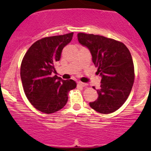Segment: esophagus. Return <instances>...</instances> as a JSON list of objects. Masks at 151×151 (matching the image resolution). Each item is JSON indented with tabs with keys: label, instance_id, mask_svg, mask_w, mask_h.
Listing matches in <instances>:
<instances>
[{
	"label": "esophagus",
	"instance_id": "esophagus-1",
	"mask_svg": "<svg viewBox=\"0 0 151 151\" xmlns=\"http://www.w3.org/2000/svg\"><path fill=\"white\" fill-rule=\"evenodd\" d=\"M78 86H80V87H85V86H87V84L83 83V82H78Z\"/></svg>",
	"mask_w": 151,
	"mask_h": 151
}]
</instances>
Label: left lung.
<instances>
[{
  "instance_id": "left-lung-1",
  "label": "left lung",
  "mask_w": 151,
  "mask_h": 151,
  "mask_svg": "<svg viewBox=\"0 0 151 151\" xmlns=\"http://www.w3.org/2000/svg\"><path fill=\"white\" fill-rule=\"evenodd\" d=\"M78 39L90 50L92 61L97 67L96 73L102 78L97 101L89 105L100 113H113L127 100L134 84V68L130 51L121 41L102 35L78 33Z\"/></svg>"
}]
</instances>
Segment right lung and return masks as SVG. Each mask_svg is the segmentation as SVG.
Instances as JSON below:
<instances>
[{
  "label": "right lung",
  "instance_id": "obj_1",
  "mask_svg": "<svg viewBox=\"0 0 151 151\" xmlns=\"http://www.w3.org/2000/svg\"><path fill=\"white\" fill-rule=\"evenodd\" d=\"M73 32L43 38L29 48L22 60L20 76L27 99L36 110L50 114L66 104L69 91L76 88L73 79L52 76L61 52L72 41Z\"/></svg>",
  "mask_w": 151,
  "mask_h": 151
}]
</instances>
